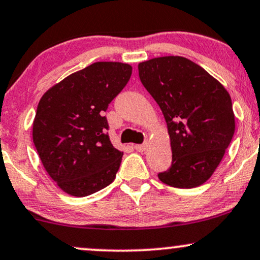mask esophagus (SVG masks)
I'll return each mask as SVG.
<instances>
[{"label": "esophagus", "instance_id": "esophagus-1", "mask_svg": "<svg viewBox=\"0 0 260 260\" xmlns=\"http://www.w3.org/2000/svg\"><path fill=\"white\" fill-rule=\"evenodd\" d=\"M146 148H148V143H144V144H137L136 146H134V149L137 150V151L139 152H144L146 150Z\"/></svg>", "mask_w": 260, "mask_h": 260}]
</instances>
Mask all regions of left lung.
Segmentation results:
<instances>
[{"label": "left lung", "mask_w": 260, "mask_h": 260, "mask_svg": "<svg viewBox=\"0 0 260 260\" xmlns=\"http://www.w3.org/2000/svg\"><path fill=\"white\" fill-rule=\"evenodd\" d=\"M138 70L171 138L172 165L158 178L180 189L201 185L214 173L235 132L229 93L205 69L183 57L150 59Z\"/></svg>", "instance_id": "1"}]
</instances>
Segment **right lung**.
Returning <instances> with one entry per match:
<instances>
[{
    "mask_svg": "<svg viewBox=\"0 0 260 260\" xmlns=\"http://www.w3.org/2000/svg\"><path fill=\"white\" fill-rule=\"evenodd\" d=\"M132 67L96 61L71 74L41 98L32 139L43 167L62 191L83 198L114 181L123 152L112 146L104 116Z\"/></svg>",
    "mask_w": 260,
    "mask_h": 260,
    "instance_id": "obj_1",
    "label": "right lung"
}]
</instances>
